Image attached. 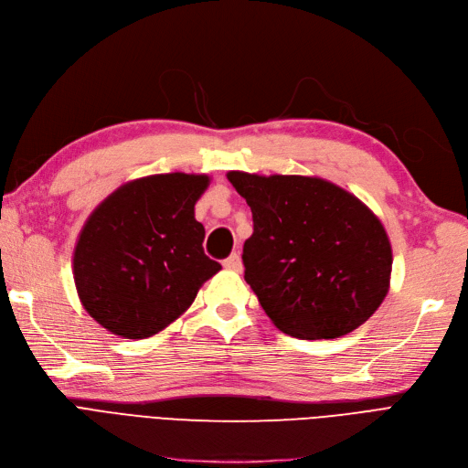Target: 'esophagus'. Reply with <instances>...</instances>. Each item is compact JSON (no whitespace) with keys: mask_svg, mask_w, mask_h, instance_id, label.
<instances>
[{"mask_svg":"<svg viewBox=\"0 0 468 468\" xmlns=\"http://www.w3.org/2000/svg\"><path fill=\"white\" fill-rule=\"evenodd\" d=\"M222 265H224V269L239 272L241 271V257L238 253H232L230 257H227V260L222 261Z\"/></svg>","mask_w":468,"mask_h":468,"instance_id":"1","label":"esophagus"}]
</instances>
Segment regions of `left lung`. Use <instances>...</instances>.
Here are the masks:
<instances>
[{
	"label": "left lung",
	"mask_w": 468,
	"mask_h": 468,
	"mask_svg": "<svg viewBox=\"0 0 468 468\" xmlns=\"http://www.w3.org/2000/svg\"><path fill=\"white\" fill-rule=\"evenodd\" d=\"M251 208L246 282L282 333L319 341L358 329L389 292L393 251L378 215L317 176L232 170Z\"/></svg>",
	"instance_id": "8db88e82"
}]
</instances>
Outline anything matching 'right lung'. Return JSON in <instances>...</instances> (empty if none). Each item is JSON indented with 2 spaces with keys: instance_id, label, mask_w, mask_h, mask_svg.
Returning <instances> with one entry per match:
<instances>
[{
  "instance_id": "1",
  "label": "right lung",
  "mask_w": 468,
  "mask_h": 468,
  "mask_svg": "<svg viewBox=\"0 0 468 468\" xmlns=\"http://www.w3.org/2000/svg\"><path fill=\"white\" fill-rule=\"evenodd\" d=\"M207 174H153L120 186L94 208L73 250V281L87 314L112 335L166 329L222 269L203 251L196 203Z\"/></svg>"
}]
</instances>
